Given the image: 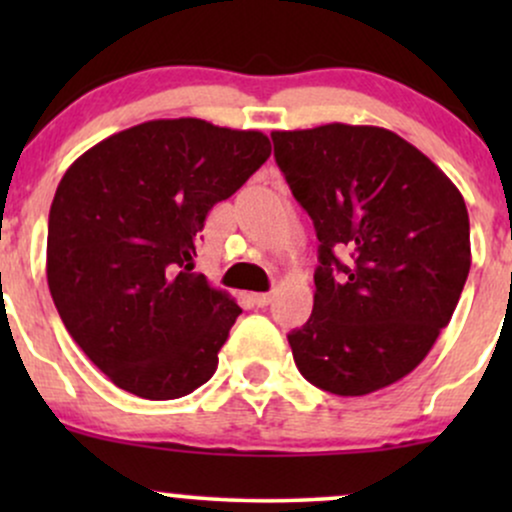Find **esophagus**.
Returning a JSON list of instances; mask_svg holds the SVG:
<instances>
[{
  "label": "esophagus",
  "mask_w": 512,
  "mask_h": 512,
  "mask_svg": "<svg viewBox=\"0 0 512 512\" xmlns=\"http://www.w3.org/2000/svg\"><path fill=\"white\" fill-rule=\"evenodd\" d=\"M272 298V293H255V296H252V303H255L257 308H264V305L272 303Z\"/></svg>",
  "instance_id": "1"
}]
</instances>
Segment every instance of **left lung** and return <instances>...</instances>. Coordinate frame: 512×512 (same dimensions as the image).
Instances as JSON below:
<instances>
[{
  "label": "left lung",
  "mask_w": 512,
  "mask_h": 512,
  "mask_svg": "<svg viewBox=\"0 0 512 512\" xmlns=\"http://www.w3.org/2000/svg\"><path fill=\"white\" fill-rule=\"evenodd\" d=\"M274 158L317 240L313 315L289 334L308 383L361 397L424 361L467 281L469 216L448 175L395 132H272Z\"/></svg>",
  "instance_id": "left-lung-1"
}]
</instances>
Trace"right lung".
<instances>
[{"mask_svg":"<svg viewBox=\"0 0 512 512\" xmlns=\"http://www.w3.org/2000/svg\"><path fill=\"white\" fill-rule=\"evenodd\" d=\"M272 154L257 129L151 120L69 166L48 221V286L81 351L122 390L178 399L204 385L243 313L195 269L207 214Z\"/></svg>","mask_w":512,"mask_h":512,"instance_id":"right-lung-1","label":"right lung"}]
</instances>
